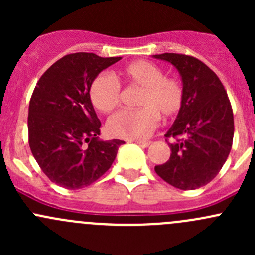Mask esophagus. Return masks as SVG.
Wrapping results in <instances>:
<instances>
[{
  "instance_id": "esophagus-1",
  "label": "esophagus",
  "mask_w": 255,
  "mask_h": 255,
  "mask_svg": "<svg viewBox=\"0 0 255 255\" xmlns=\"http://www.w3.org/2000/svg\"><path fill=\"white\" fill-rule=\"evenodd\" d=\"M135 143H137L138 145L143 146V148H146V146L150 145V142H148V140H135Z\"/></svg>"
}]
</instances>
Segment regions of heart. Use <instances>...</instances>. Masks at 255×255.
<instances>
[{
	"mask_svg": "<svg viewBox=\"0 0 255 255\" xmlns=\"http://www.w3.org/2000/svg\"><path fill=\"white\" fill-rule=\"evenodd\" d=\"M126 81L142 87L137 110H122L107 122L110 135L122 139L140 140L150 137L160 121L171 120L181 112L185 104V87L176 76L164 75L158 64L135 60L121 71ZM92 106L101 112H111L121 102L120 84L107 74L95 76L89 87Z\"/></svg>",
	"mask_w": 255,
	"mask_h": 255,
	"instance_id": "obj_1",
	"label": "heart"
}]
</instances>
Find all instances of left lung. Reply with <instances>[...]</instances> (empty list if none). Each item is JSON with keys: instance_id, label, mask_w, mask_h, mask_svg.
Segmentation results:
<instances>
[{"instance_id": "8db88e82", "label": "left lung", "mask_w": 255, "mask_h": 255, "mask_svg": "<svg viewBox=\"0 0 255 255\" xmlns=\"http://www.w3.org/2000/svg\"><path fill=\"white\" fill-rule=\"evenodd\" d=\"M154 58L173 64L185 87L184 107L165 134L170 158L154 170L177 189H199L220 173L232 148L235 121L230 99L218 76L195 56L164 53Z\"/></svg>"}]
</instances>
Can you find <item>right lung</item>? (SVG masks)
<instances>
[{
    "mask_svg": "<svg viewBox=\"0 0 255 255\" xmlns=\"http://www.w3.org/2000/svg\"><path fill=\"white\" fill-rule=\"evenodd\" d=\"M121 60L94 53L63 56L40 76L28 110V142L49 180L69 190L100 179L125 142L100 139L101 122L89 97L95 76Z\"/></svg>",
    "mask_w": 255,
    "mask_h": 255,
    "instance_id": "1",
    "label": "right lung"
}]
</instances>
